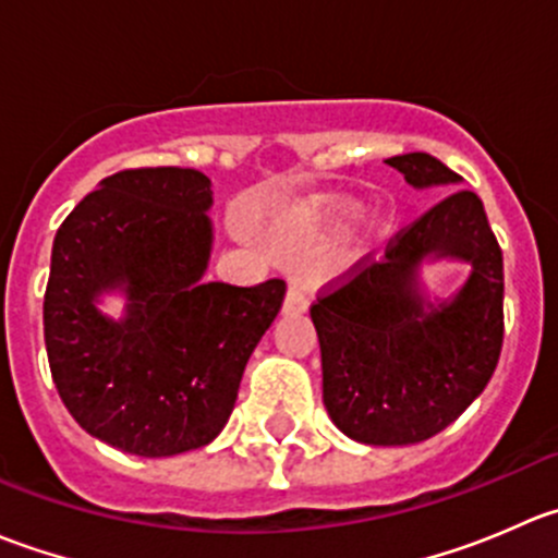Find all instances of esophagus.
<instances>
[{
	"label": "esophagus",
	"instance_id": "34e87169",
	"mask_svg": "<svg viewBox=\"0 0 558 558\" xmlns=\"http://www.w3.org/2000/svg\"><path fill=\"white\" fill-rule=\"evenodd\" d=\"M307 305H311V300H307L305 286L291 283L289 294H286V302H283V311L286 313H305Z\"/></svg>",
	"mask_w": 558,
	"mask_h": 558
}]
</instances>
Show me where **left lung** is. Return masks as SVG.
Returning <instances> with one entry per match:
<instances>
[{
	"instance_id": "8db88e82",
	"label": "left lung",
	"mask_w": 558,
	"mask_h": 558,
	"mask_svg": "<svg viewBox=\"0 0 558 558\" xmlns=\"http://www.w3.org/2000/svg\"><path fill=\"white\" fill-rule=\"evenodd\" d=\"M410 185L461 183L429 154L386 159ZM453 255L473 272L451 303L417 294L424 257ZM502 247L475 191H453L326 283L311 318L320 342L324 404L348 437L413 446L453 424L497 369L505 337Z\"/></svg>"
}]
</instances>
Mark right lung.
<instances>
[{
  "label": "right lung",
  "mask_w": 558,
  "mask_h": 558,
  "mask_svg": "<svg viewBox=\"0 0 558 558\" xmlns=\"http://www.w3.org/2000/svg\"><path fill=\"white\" fill-rule=\"evenodd\" d=\"M210 205L199 170L140 167L105 178L56 232L43 302L50 375L72 418L126 453L159 459L216 440L283 305L280 278H202ZM112 288L130 300L121 322L96 311Z\"/></svg>",
  "instance_id": "add662e5"
}]
</instances>
